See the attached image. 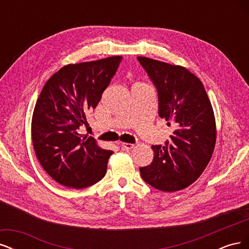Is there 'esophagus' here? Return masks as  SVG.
Segmentation results:
<instances>
[{"instance_id":"obj_1","label":"esophagus","mask_w":249,"mask_h":249,"mask_svg":"<svg viewBox=\"0 0 249 249\" xmlns=\"http://www.w3.org/2000/svg\"><path fill=\"white\" fill-rule=\"evenodd\" d=\"M120 146L124 149H132L134 147L133 143H126V142H122L120 143Z\"/></svg>"}]
</instances>
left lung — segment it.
I'll use <instances>...</instances> for the list:
<instances>
[{"label":"left lung","instance_id":"obj_1","mask_svg":"<svg viewBox=\"0 0 249 249\" xmlns=\"http://www.w3.org/2000/svg\"><path fill=\"white\" fill-rule=\"evenodd\" d=\"M137 59L158 90L159 116L175 129L165 146H152L154 160L140 168L141 177L164 192L185 189L200 177L214 152L212 105L201 81L185 67Z\"/></svg>","mask_w":249,"mask_h":249}]
</instances>
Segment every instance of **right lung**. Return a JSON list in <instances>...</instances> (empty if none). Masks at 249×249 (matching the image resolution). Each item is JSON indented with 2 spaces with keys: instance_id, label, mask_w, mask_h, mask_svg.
<instances>
[{
  "instance_id": "1",
  "label": "right lung",
  "mask_w": 249,
  "mask_h": 249,
  "mask_svg": "<svg viewBox=\"0 0 249 249\" xmlns=\"http://www.w3.org/2000/svg\"><path fill=\"white\" fill-rule=\"evenodd\" d=\"M122 56L67 64L44 84L36 102L32 141L37 159L57 183L82 189L101 180L112 150L93 137L81 138L80 126L97 106L122 62Z\"/></svg>"
}]
</instances>
